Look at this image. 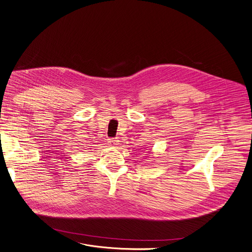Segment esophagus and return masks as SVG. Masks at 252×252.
<instances>
[{"label": "esophagus", "mask_w": 252, "mask_h": 252, "mask_svg": "<svg viewBox=\"0 0 252 252\" xmlns=\"http://www.w3.org/2000/svg\"><path fill=\"white\" fill-rule=\"evenodd\" d=\"M108 142H109V144L112 145V146H118L120 140H119L118 138H111V139H109Z\"/></svg>", "instance_id": "obj_1"}]
</instances>
